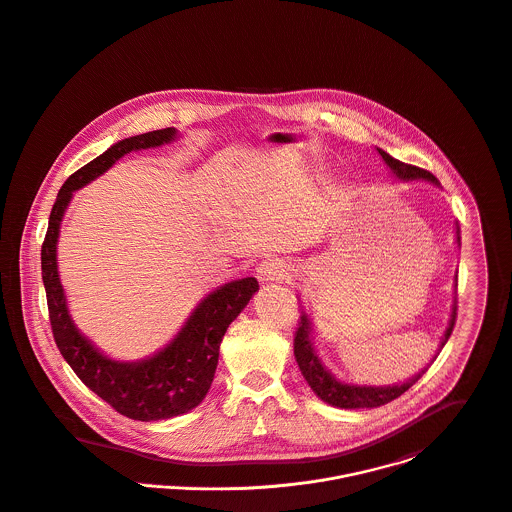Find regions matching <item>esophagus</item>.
<instances>
[{"label":"esophagus","mask_w":512,"mask_h":512,"mask_svg":"<svg viewBox=\"0 0 512 512\" xmlns=\"http://www.w3.org/2000/svg\"><path fill=\"white\" fill-rule=\"evenodd\" d=\"M257 277H259V281L265 283V285L285 281V279L289 277V265H287L283 259L269 257V259H265V261L257 267Z\"/></svg>","instance_id":"obj_1"}]
</instances>
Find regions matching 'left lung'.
Segmentation results:
<instances>
[{"label":"left lung","mask_w":512,"mask_h":512,"mask_svg":"<svg viewBox=\"0 0 512 512\" xmlns=\"http://www.w3.org/2000/svg\"><path fill=\"white\" fill-rule=\"evenodd\" d=\"M378 154L382 156V160L386 162V166L390 168L392 176L398 182H429L433 186L439 188V182L433 174L404 164L400 160H396L394 156H390L386 150L378 148ZM455 243L457 247H461V237H459V225L455 223ZM455 291H457V279H455ZM455 316H457V299H453L451 305V314H449V322L447 328L441 336L439 350L445 346V342L449 340L453 326H455ZM435 354V356H437ZM433 356V358H435ZM295 358L297 364L301 368L303 378L307 380L310 390L324 402L330 404L334 408L340 409H372L386 406L388 402L400 398L404 392H408L409 388L425 374L427 368L419 370L417 374H413L406 382H398V384H388V386H370V384H354V382H344L340 378H336L330 368L322 362L318 348H316V338H314V324L312 318L308 314L305 307L301 312V322H299V330L295 336Z\"/></svg>","instance_id":"8db88e82"}]
</instances>
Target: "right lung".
<instances>
[{
    "instance_id": "right-lung-1",
    "label": "right lung",
    "mask_w": 512,
    "mask_h": 512,
    "mask_svg": "<svg viewBox=\"0 0 512 512\" xmlns=\"http://www.w3.org/2000/svg\"><path fill=\"white\" fill-rule=\"evenodd\" d=\"M178 136L176 128H164L118 140L77 170L57 194L41 247L43 285L59 352L89 390L118 413L138 421L170 419L202 404L215 376L221 338L259 291L257 279L245 277L213 289L164 348L140 360H118L77 326L59 275L57 243L65 211L77 190L103 176L122 156L172 144Z\"/></svg>"
}]
</instances>
